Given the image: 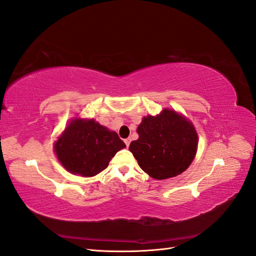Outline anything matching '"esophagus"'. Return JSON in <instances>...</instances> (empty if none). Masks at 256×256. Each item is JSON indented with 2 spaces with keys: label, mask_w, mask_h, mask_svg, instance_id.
<instances>
[{
  "label": "esophagus",
  "mask_w": 256,
  "mask_h": 256,
  "mask_svg": "<svg viewBox=\"0 0 256 256\" xmlns=\"http://www.w3.org/2000/svg\"><path fill=\"white\" fill-rule=\"evenodd\" d=\"M130 142H131V138H126V140H125V143H126V145H127V147L129 146V144H130Z\"/></svg>",
  "instance_id": "1"
}]
</instances>
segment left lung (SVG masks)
I'll return each instance as SVG.
<instances>
[{
    "label": "left lung",
    "instance_id": "8db88e82",
    "mask_svg": "<svg viewBox=\"0 0 256 256\" xmlns=\"http://www.w3.org/2000/svg\"><path fill=\"white\" fill-rule=\"evenodd\" d=\"M138 138L129 150L140 168L154 180L182 174L196 156L198 134L192 124L171 110L144 118L136 129Z\"/></svg>",
    "mask_w": 256,
    "mask_h": 256
}]
</instances>
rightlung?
<instances>
[{"mask_svg": "<svg viewBox=\"0 0 256 256\" xmlns=\"http://www.w3.org/2000/svg\"><path fill=\"white\" fill-rule=\"evenodd\" d=\"M125 147L115 131L108 130L94 120H74L54 148L69 172L90 177L106 168L115 154Z\"/></svg>", "mask_w": 256, "mask_h": 256, "instance_id": "add662e5", "label": "right lung"}]
</instances>
